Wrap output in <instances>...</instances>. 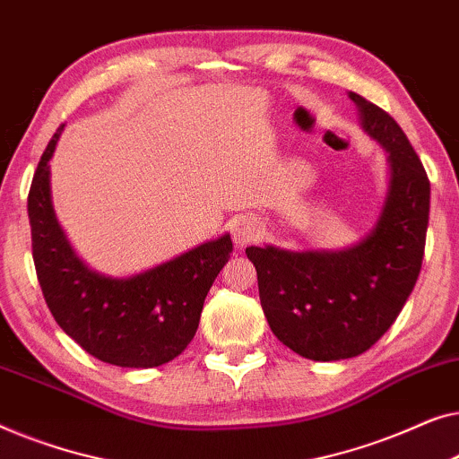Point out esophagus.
I'll return each mask as SVG.
<instances>
[{"instance_id": "esophagus-1", "label": "esophagus", "mask_w": 459, "mask_h": 459, "mask_svg": "<svg viewBox=\"0 0 459 459\" xmlns=\"http://www.w3.org/2000/svg\"><path fill=\"white\" fill-rule=\"evenodd\" d=\"M260 237V222L254 221V218H238V221L232 224V241L238 247H245L251 241Z\"/></svg>"}]
</instances>
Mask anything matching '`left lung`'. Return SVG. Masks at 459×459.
<instances>
[{
    "mask_svg": "<svg viewBox=\"0 0 459 459\" xmlns=\"http://www.w3.org/2000/svg\"><path fill=\"white\" fill-rule=\"evenodd\" d=\"M359 125L386 152L389 186L370 232L343 249H245L254 262L264 316L301 358H356L389 331L422 268L430 183L402 128L350 91Z\"/></svg>",
    "mask_w": 459,
    "mask_h": 459,
    "instance_id": "8db88e82",
    "label": "left lung"
}]
</instances>
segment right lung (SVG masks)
I'll return each instance as SVG.
<instances>
[{
	"instance_id": "add662e5",
	"label": "right lung",
	"mask_w": 459,
	"mask_h": 459,
	"mask_svg": "<svg viewBox=\"0 0 459 459\" xmlns=\"http://www.w3.org/2000/svg\"><path fill=\"white\" fill-rule=\"evenodd\" d=\"M64 125L45 147L29 193L33 260L49 312L82 350L120 368L162 366L195 337L205 295L229 262V232L133 276H106L76 255L51 202Z\"/></svg>"
}]
</instances>
